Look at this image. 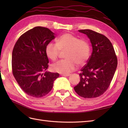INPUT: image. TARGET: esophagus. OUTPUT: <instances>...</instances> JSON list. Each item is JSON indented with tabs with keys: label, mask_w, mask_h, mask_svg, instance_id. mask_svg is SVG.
I'll list each match as a JSON object with an SVG mask.
<instances>
[{
	"label": "esophagus",
	"mask_w": 128,
	"mask_h": 128,
	"mask_svg": "<svg viewBox=\"0 0 128 128\" xmlns=\"http://www.w3.org/2000/svg\"><path fill=\"white\" fill-rule=\"evenodd\" d=\"M61 75L62 76H69L71 75V74H62Z\"/></svg>",
	"instance_id": "1"
}]
</instances>
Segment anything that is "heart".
Instances as JSON below:
<instances>
[{
    "mask_svg": "<svg viewBox=\"0 0 128 128\" xmlns=\"http://www.w3.org/2000/svg\"><path fill=\"white\" fill-rule=\"evenodd\" d=\"M56 44L50 42L46 46V55L50 60L55 61L60 51L66 50L65 58L52 66L53 71L68 74L74 71L78 64L83 65L88 60L90 56L91 47L88 42L85 39H78L71 34H62L56 40Z\"/></svg>",
    "mask_w": 128,
    "mask_h": 128,
    "instance_id": "1",
    "label": "heart"
}]
</instances>
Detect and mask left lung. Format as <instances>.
<instances>
[{"instance_id":"left-lung-1","label":"left lung","mask_w":128,"mask_h":128,"mask_svg":"<svg viewBox=\"0 0 128 128\" xmlns=\"http://www.w3.org/2000/svg\"><path fill=\"white\" fill-rule=\"evenodd\" d=\"M78 32L90 40L92 53L81 69L80 81L74 90L85 98L101 96L109 88L117 66L118 60L112 43L104 35L85 29Z\"/></svg>"}]
</instances>
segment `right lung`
Returning <instances> with one entry per match:
<instances>
[{"label": "right lung", "mask_w": 128, "mask_h": 128, "mask_svg": "<svg viewBox=\"0 0 128 128\" xmlns=\"http://www.w3.org/2000/svg\"><path fill=\"white\" fill-rule=\"evenodd\" d=\"M48 28L37 26L19 37L12 53V72L25 94L34 98L46 96L52 89L56 72H45L48 67L46 46L55 38Z\"/></svg>", "instance_id": "add662e5"}]
</instances>
